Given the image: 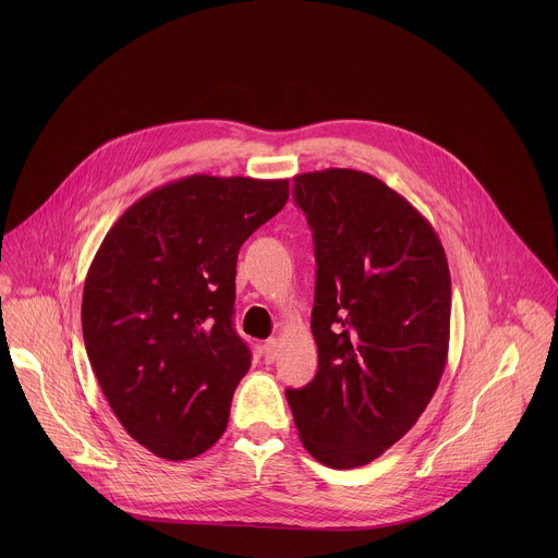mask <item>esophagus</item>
Wrapping results in <instances>:
<instances>
[{
  "mask_svg": "<svg viewBox=\"0 0 558 558\" xmlns=\"http://www.w3.org/2000/svg\"><path fill=\"white\" fill-rule=\"evenodd\" d=\"M262 350H264V361H266V363H272V361L277 359V352H279L277 339H268V341L262 345Z\"/></svg>",
  "mask_w": 558,
  "mask_h": 558,
  "instance_id": "obj_1",
  "label": "esophagus"
}]
</instances>
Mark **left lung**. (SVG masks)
Here are the masks:
<instances>
[{
  "label": "left lung",
  "instance_id": "8db88e82",
  "mask_svg": "<svg viewBox=\"0 0 558 558\" xmlns=\"http://www.w3.org/2000/svg\"><path fill=\"white\" fill-rule=\"evenodd\" d=\"M292 193L316 246L318 374L286 398L319 464L356 469L403 438L438 389L449 264L429 221L365 171L299 173Z\"/></svg>",
  "mask_w": 558,
  "mask_h": 558
}]
</instances>
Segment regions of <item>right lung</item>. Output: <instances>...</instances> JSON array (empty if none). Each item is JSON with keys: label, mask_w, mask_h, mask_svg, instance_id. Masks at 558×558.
Here are the masks:
<instances>
[{"label": "right lung", "mask_w": 558, "mask_h": 558, "mask_svg": "<svg viewBox=\"0 0 558 558\" xmlns=\"http://www.w3.org/2000/svg\"><path fill=\"white\" fill-rule=\"evenodd\" d=\"M290 197V180L195 173L135 202L83 286L89 365L122 427L162 460L226 432L251 350L232 324L240 246Z\"/></svg>", "instance_id": "add662e5"}]
</instances>
